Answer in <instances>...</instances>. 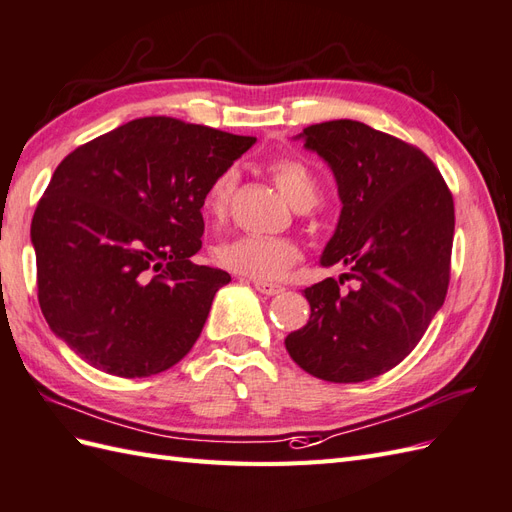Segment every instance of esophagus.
<instances>
[{
    "label": "esophagus",
    "instance_id": "obj_1",
    "mask_svg": "<svg viewBox=\"0 0 512 512\" xmlns=\"http://www.w3.org/2000/svg\"><path fill=\"white\" fill-rule=\"evenodd\" d=\"M254 286H256V291L263 295H278L284 291L282 284H273V282H265V280H254Z\"/></svg>",
    "mask_w": 512,
    "mask_h": 512
}]
</instances>
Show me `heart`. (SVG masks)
I'll list each match as a JSON object with an SVG mask.
<instances>
[{
    "mask_svg": "<svg viewBox=\"0 0 512 512\" xmlns=\"http://www.w3.org/2000/svg\"><path fill=\"white\" fill-rule=\"evenodd\" d=\"M269 171L282 195L297 210H308L317 204L319 180L304 160L295 156H280L271 162ZM236 184H239V169L236 167L221 169L208 182L202 197V210L208 219L223 221L228 217ZM299 256H302L299 247L291 239H282V236L243 234L215 247V260L223 269L256 280H273L284 276L297 263Z\"/></svg>",
    "mask_w": 512,
    "mask_h": 512,
    "instance_id": "b5f03b06",
    "label": "heart"
}]
</instances>
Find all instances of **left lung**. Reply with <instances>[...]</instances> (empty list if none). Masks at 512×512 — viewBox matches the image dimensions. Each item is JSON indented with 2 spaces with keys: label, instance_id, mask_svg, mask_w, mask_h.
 I'll use <instances>...</instances> for the list:
<instances>
[{
  "label": "left lung",
  "instance_id": "1",
  "mask_svg": "<svg viewBox=\"0 0 512 512\" xmlns=\"http://www.w3.org/2000/svg\"><path fill=\"white\" fill-rule=\"evenodd\" d=\"M299 136L328 162L343 202L321 265L350 267L343 276L356 289L343 293L334 278L304 289L310 319L284 345L310 376L365 382L400 365L445 302L454 197L419 147L360 121L315 123Z\"/></svg>",
  "mask_w": 512,
  "mask_h": 512
}]
</instances>
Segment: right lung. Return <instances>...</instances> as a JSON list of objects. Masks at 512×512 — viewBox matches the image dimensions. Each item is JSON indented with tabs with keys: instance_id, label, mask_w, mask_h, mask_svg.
I'll return each mask as SVG.
<instances>
[{
	"instance_id": "add662e5",
	"label": "right lung",
	"mask_w": 512,
	"mask_h": 512,
	"mask_svg": "<svg viewBox=\"0 0 512 512\" xmlns=\"http://www.w3.org/2000/svg\"><path fill=\"white\" fill-rule=\"evenodd\" d=\"M254 136L173 117L123 123L56 167L32 217L36 289L95 369L147 378L191 352L226 271L195 265L202 197Z\"/></svg>"
}]
</instances>
